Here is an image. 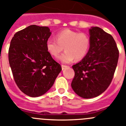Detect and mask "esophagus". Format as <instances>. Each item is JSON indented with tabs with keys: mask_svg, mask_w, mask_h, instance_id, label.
<instances>
[{
	"mask_svg": "<svg viewBox=\"0 0 126 126\" xmlns=\"http://www.w3.org/2000/svg\"><path fill=\"white\" fill-rule=\"evenodd\" d=\"M68 68L67 66L63 65V64H62V70H65V69H66V68Z\"/></svg>",
	"mask_w": 126,
	"mask_h": 126,
	"instance_id": "esophagus-1",
	"label": "esophagus"
}]
</instances>
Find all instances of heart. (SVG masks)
Returning a JSON list of instances; mask_svg holds the SVG:
<instances>
[{"instance_id":"1","label":"heart","mask_w":126,"mask_h":126,"mask_svg":"<svg viewBox=\"0 0 126 126\" xmlns=\"http://www.w3.org/2000/svg\"><path fill=\"white\" fill-rule=\"evenodd\" d=\"M56 38V40L49 38L46 41V49L51 56L56 57L64 48L65 51L58 58L63 63H71L75 58L81 60L90 48V37L83 32L66 29L58 32Z\"/></svg>"}]
</instances>
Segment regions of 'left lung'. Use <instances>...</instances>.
I'll return each mask as SVG.
<instances>
[{
	"label": "left lung",
	"mask_w": 126,
	"mask_h": 126,
	"mask_svg": "<svg viewBox=\"0 0 126 126\" xmlns=\"http://www.w3.org/2000/svg\"><path fill=\"white\" fill-rule=\"evenodd\" d=\"M90 46L87 55L72 66L73 91L83 98L100 95L110 84L117 65L119 50L113 37L98 27L89 29Z\"/></svg>",
	"instance_id": "obj_1"
}]
</instances>
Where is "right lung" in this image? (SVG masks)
Wrapping results in <instances>:
<instances>
[{"mask_svg":"<svg viewBox=\"0 0 126 126\" xmlns=\"http://www.w3.org/2000/svg\"><path fill=\"white\" fill-rule=\"evenodd\" d=\"M48 27L31 25L14 35L9 49V62L14 79L24 94L37 97L47 92L62 71L47 51Z\"/></svg>","mask_w":126,"mask_h":126,"instance_id":"right-lung-1","label":"right lung"}]
</instances>
